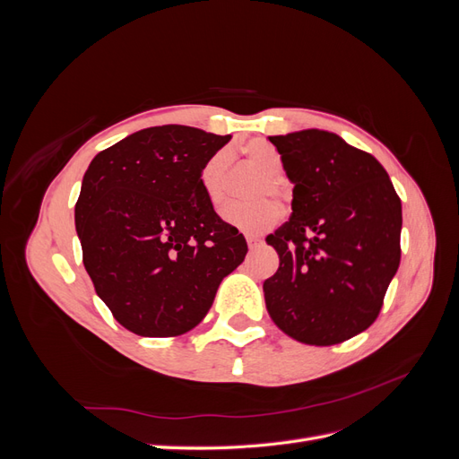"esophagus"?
<instances>
[{"label":"esophagus","instance_id":"34e87169","mask_svg":"<svg viewBox=\"0 0 459 459\" xmlns=\"http://www.w3.org/2000/svg\"><path fill=\"white\" fill-rule=\"evenodd\" d=\"M260 243H262V239L258 238V235H247L248 248H256V247H260Z\"/></svg>","mask_w":459,"mask_h":459}]
</instances>
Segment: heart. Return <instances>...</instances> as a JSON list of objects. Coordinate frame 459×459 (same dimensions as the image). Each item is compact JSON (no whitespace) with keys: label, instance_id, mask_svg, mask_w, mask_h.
Masks as SVG:
<instances>
[{"label":"heart","instance_id":"heart-1","mask_svg":"<svg viewBox=\"0 0 459 459\" xmlns=\"http://www.w3.org/2000/svg\"><path fill=\"white\" fill-rule=\"evenodd\" d=\"M239 152L255 170H258L264 176V182L256 189V197L266 195V193L277 197L283 195V186L280 179V174L283 170V160L280 151L264 140H251L243 147H239ZM228 174L230 155L224 151L216 152V155H212L203 166L201 186L204 195L212 204H220L226 199ZM220 216L226 224L245 233H262L264 230L272 228L275 221L280 220L281 208L270 199H260L255 203H231L221 208Z\"/></svg>","mask_w":459,"mask_h":459}]
</instances>
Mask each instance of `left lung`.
Wrapping results in <instances>:
<instances>
[{"instance_id":"1","label":"left lung","mask_w":459,"mask_h":459,"mask_svg":"<svg viewBox=\"0 0 459 459\" xmlns=\"http://www.w3.org/2000/svg\"><path fill=\"white\" fill-rule=\"evenodd\" d=\"M293 184L289 221L266 243L280 268L264 281L273 324L329 346L379 316L400 264L402 203L381 162L325 130L272 135Z\"/></svg>"}]
</instances>
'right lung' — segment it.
Segmentation results:
<instances>
[{
  "label": "right lung",
  "mask_w": 459,
  "mask_h": 459,
  "mask_svg": "<svg viewBox=\"0 0 459 459\" xmlns=\"http://www.w3.org/2000/svg\"><path fill=\"white\" fill-rule=\"evenodd\" d=\"M230 140L169 124L124 137L88 166L74 208L84 266L135 335L195 327L247 255L243 233L214 212L201 186L203 166Z\"/></svg>",
  "instance_id": "1"
}]
</instances>
